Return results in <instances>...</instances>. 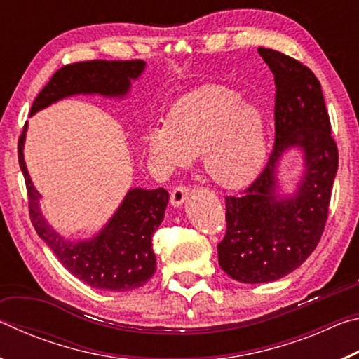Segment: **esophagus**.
Here are the masks:
<instances>
[{
	"label": "esophagus",
	"mask_w": 359,
	"mask_h": 359,
	"mask_svg": "<svg viewBox=\"0 0 359 359\" xmlns=\"http://www.w3.org/2000/svg\"><path fill=\"white\" fill-rule=\"evenodd\" d=\"M188 194H190V188L188 187L185 185L175 187L171 193V204L174 208H179V205L184 204V201L188 198Z\"/></svg>",
	"instance_id": "34e87169"
}]
</instances>
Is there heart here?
Listing matches in <instances>:
<instances>
[{"label": "heart", "instance_id": "1", "mask_svg": "<svg viewBox=\"0 0 359 359\" xmlns=\"http://www.w3.org/2000/svg\"><path fill=\"white\" fill-rule=\"evenodd\" d=\"M145 147L163 172H172L201 155L210 180L236 188L248 184L263 166L266 125L259 109L242 102L241 93L210 85L175 102L166 125L147 131Z\"/></svg>", "mask_w": 359, "mask_h": 359}]
</instances>
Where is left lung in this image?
<instances>
[{"mask_svg": "<svg viewBox=\"0 0 359 359\" xmlns=\"http://www.w3.org/2000/svg\"><path fill=\"white\" fill-rule=\"evenodd\" d=\"M258 53L276 81V142L252 185L224 198L226 234L217 245L220 267L242 283L278 280L309 258L325 231L339 166L318 79L282 52L259 47ZM290 147L303 149L306 172L294 196L280 198L276 163Z\"/></svg>", "mask_w": 359, "mask_h": 359, "instance_id": "obj_1", "label": "left lung"}]
</instances>
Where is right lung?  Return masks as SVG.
Returning <instances> with one entry per match:
<instances>
[{
  "instance_id": "right-lung-1",
  "label": "right lung",
  "mask_w": 359,
  "mask_h": 359,
  "mask_svg": "<svg viewBox=\"0 0 359 359\" xmlns=\"http://www.w3.org/2000/svg\"><path fill=\"white\" fill-rule=\"evenodd\" d=\"M145 68L142 60H90L60 68L34 100L32 112L50 106L71 95L125 96L131 79ZM27 123L19 137V165L25 177L29 218L39 238L52 248L55 257L79 280L90 287L109 291L136 290L155 274L156 259L151 238L165 217L169 193L165 188H133L114 217L90 241L69 242L50 228L39 209L41 194L36 190L23 160Z\"/></svg>"
}]
</instances>
